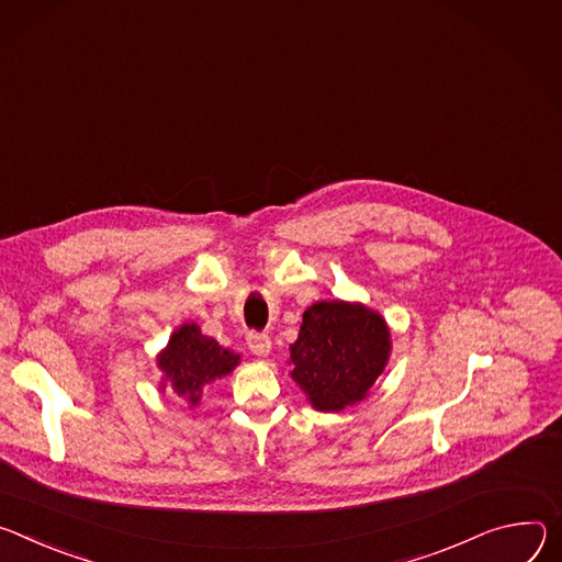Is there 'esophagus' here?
<instances>
[{"label": "esophagus", "mask_w": 562, "mask_h": 562, "mask_svg": "<svg viewBox=\"0 0 562 562\" xmlns=\"http://www.w3.org/2000/svg\"><path fill=\"white\" fill-rule=\"evenodd\" d=\"M247 346L257 357H268L272 352V339L266 333H249Z\"/></svg>", "instance_id": "obj_1"}]
</instances>
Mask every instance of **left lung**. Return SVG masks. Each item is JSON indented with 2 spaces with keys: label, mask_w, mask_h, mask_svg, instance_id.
<instances>
[{
  "label": "left lung",
  "mask_w": 562,
  "mask_h": 562,
  "mask_svg": "<svg viewBox=\"0 0 562 562\" xmlns=\"http://www.w3.org/2000/svg\"><path fill=\"white\" fill-rule=\"evenodd\" d=\"M386 319L359 301H317L290 344V378L313 408L339 413L370 395L391 359Z\"/></svg>",
  "instance_id": "left-lung-1"
}]
</instances>
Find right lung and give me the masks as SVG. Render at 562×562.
I'll use <instances>...</instances> for the list:
<instances>
[{
  "mask_svg": "<svg viewBox=\"0 0 562 562\" xmlns=\"http://www.w3.org/2000/svg\"><path fill=\"white\" fill-rule=\"evenodd\" d=\"M156 363L162 372L160 393L171 391L194 408L201 404L205 386L229 375L240 363V355L203 335L199 324L187 322L171 333L167 346L156 355Z\"/></svg>",
  "mask_w": 562,
  "mask_h": 562,
  "instance_id": "add662e5",
  "label": "right lung"
}]
</instances>
